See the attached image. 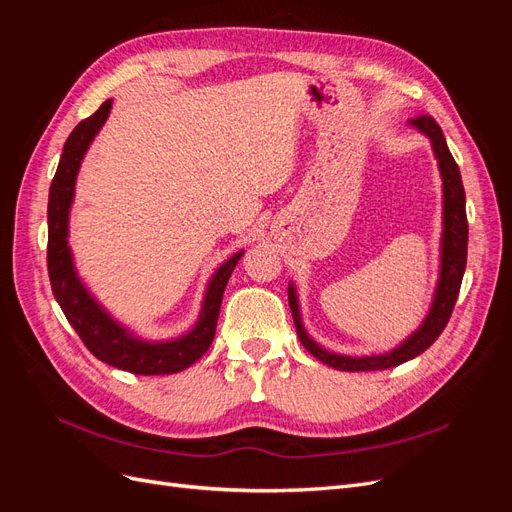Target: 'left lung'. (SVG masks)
<instances>
[{
  "label": "left lung",
  "mask_w": 512,
  "mask_h": 512,
  "mask_svg": "<svg viewBox=\"0 0 512 512\" xmlns=\"http://www.w3.org/2000/svg\"><path fill=\"white\" fill-rule=\"evenodd\" d=\"M408 126L425 134L431 143L433 156L438 160L440 177H442V239H440V273L436 292H433V301L429 312L412 335H408L397 348L384 352V354H371V356H348L337 354L327 348H322L316 339L309 337L303 327L299 297L294 284H288V303L294 318V327L301 344L309 354H314L318 361L329 365L339 371H378L389 369L395 365L406 363L414 356L425 352L440 333L444 331L448 318L453 314V307L457 301V294L461 288L463 271H466V258H468V218H466V192H463L459 166L453 160L451 151L444 141L442 128L433 121L429 115H421L410 119Z\"/></svg>",
  "instance_id": "1"
}]
</instances>
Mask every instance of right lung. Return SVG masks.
Wrapping results in <instances>:
<instances>
[{
	"label": "right lung",
	"instance_id": "right-lung-1",
	"mask_svg": "<svg viewBox=\"0 0 512 512\" xmlns=\"http://www.w3.org/2000/svg\"><path fill=\"white\" fill-rule=\"evenodd\" d=\"M111 106L113 100H106L94 115L83 119L72 130L64 151H61V160L49 190V211H46V215H49L46 262H49L51 288L61 312L66 314L68 322L96 359L138 376L177 374V371L188 369L209 350L220 316L224 288L230 273L235 271L239 258L243 256V250L232 254L211 275L198 320L188 333L153 342V339L138 337L106 312L83 284L79 273H76L72 250L68 245V226L81 162L89 145L94 143V138L106 123Z\"/></svg>",
	"mask_w": 512,
	"mask_h": 512
}]
</instances>
